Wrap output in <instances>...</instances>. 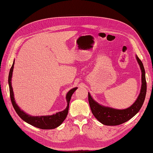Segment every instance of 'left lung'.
Instances as JSON below:
<instances>
[{
  "instance_id": "1",
  "label": "left lung",
  "mask_w": 153,
  "mask_h": 153,
  "mask_svg": "<svg viewBox=\"0 0 153 153\" xmlns=\"http://www.w3.org/2000/svg\"><path fill=\"white\" fill-rule=\"evenodd\" d=\"M136 58H137L142 72V85L141 92L137 99L130 107L123 110H117L101 106L95 102L88 93L89 103L93 114L104 125L118 126L122 124L133 118L142 107L145 99L146 93H147V82H146L145 71L143 64L137 56Z\"/></svg>"
}]
</instances>
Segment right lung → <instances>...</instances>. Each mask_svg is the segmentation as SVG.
<instances>
[{"label":"right lung","mask_w":153,"mask_h":153,"mask_svg":"<svg viewBox=\"0 0 153 153\" xmlns=\"http://www.w3.org/2000/svg\"><path fill=\"white\" fill-rule=\"evenodd\" d=\"M14 61L13 62L12 66L10 68L8 76V84H9V89H10V96L11 102L12 106L14 107L15 111L18 114V115L20 118L30 124L36 128L43 129H54L59 126L62 123L64 122L65 118H66L68 113V108H69V103L71 99V97L72 94L74 93L75 91L77 89V87H75L72 89H71L66 95V100L68 105L66 108L62 112H59L56 113V114H53L52 116H31L27 114L26 113L23 112L22 110L19 108L18 106L16 105L14 100V93H13V90L11 85V78L12 76L13 68H14Z\"/></svg>","instance_id":"obj_1"}]
</instances>
